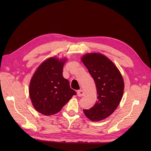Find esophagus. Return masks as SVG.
Instances as JSON below:
<instances>
[{"mask_svg":"<svg viewBox=\"0 0 151 151\" xmlns=\"http://www.w3.org/2000/svg\"><path fill=\"white\" fill-rule=\"evenodd\" d=\"M77 95L79 97H83V96H84L85 95V91L83 90H80L78 91Z\"/></svg>","mask_w":151,"mask_h":151,"instance_id":"34e87169","label":"esophagus"}]
</instances>
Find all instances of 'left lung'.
<instances>
[{"mask_svg": "<svg viewBox=\"0 0 151 151\" xmlns=\"http://www.w3.org/2000/svg\"><path fill=\"white\" fill-rule=\"evenodd\" d=\"M81 60L95 82L97 94L94 106L83 109V113L92 121L103 120L114 113L121 102L124 90L122 76L115 64L101 53H87Z\"/></svg>", "mask_w": 151, "mask_h": 151, "instance_id": "left-lung-1", "label": "left lung"}]
</instances>
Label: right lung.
<instances>
[{
	"mask_svg": "<svg viewBox=\"0 0 151 151\" xmlns=\"http://www.w3.org/2000/svg\"><path fill=\"white\" fill-rule=\"evenodd\" d=\"M66 58L51 57L43 61L33 75L29 84V96L34 108L50 116L61 111L76 92L63 76Z\"/></svg>",
	"mask_w": 151,
	"mask_h": 151,
	"instance_id": "obj_1",
	"label": "right lung"
}]
</instances>
